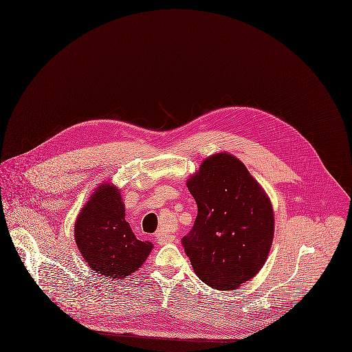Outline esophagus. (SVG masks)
I'll return each mask as SVG.
<instances>
[{
	"label": "esophagus",
	"instance_id": "1",
	"mask_svg": "<svg viewBox=\"0 0 352 352\" xmlns=\"http://www.w3.org/2000/svg\"><path fill=\"white\" fill-rule=\"evenodd\" d=\"M155 236H156V241H157L159 245H166V243H171V242L175 241L174 235L164 234V232H157Z\"/></svg>",
	"mask_w": 352,
	"mask_h": 352
}]
</instances>
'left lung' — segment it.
I'll list each match as a JSON object with an SVG mask.
<instances>
[{
    "label": "left lung",
    "mask_w": 352,
    "mask_h": 352,
    "mask_svg": "<svg viewBox=\"0 0 352 352\" xmlns=\"http://www.w3.org/2000/svg\"><path fill=\"white\" fill-rule=\"evenodd\" d=\"M197 204L192 230L181 239L199 276L214 289H235L264 265L274 239L270 199L235 156L206 159L188 181Z\"/></svg>",
    "instance_id": "8db88e82"
}]
</instances>
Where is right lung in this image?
Here are the masks:
<instances>
[{
    "label": "right lung",
    "mask_w": 352,
    "mask_h": 352,
    "mask_svg": "<svg viewBox=\"0 0 352 352\" xmlns=\"http://www.w3.org/2000/svg\"><path fill=\"white\" fill-rule=\"evenodd\" d=\"M74 239L87 264L98 274L124 279L138 271L152 250L139 241L125 220L120 190L102 185L81 210L74 224Z\"/></svg>",
    "instance_id": "obj_1"
}]
</instances>
